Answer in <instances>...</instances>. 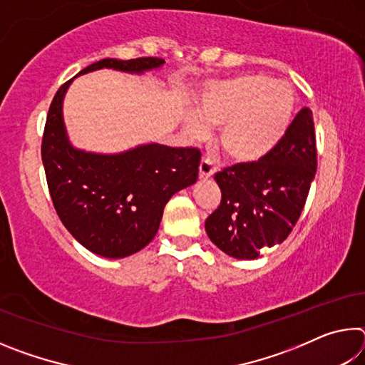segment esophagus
Segmentation results:
<instances>
[{"instance_id": "34e87169", "label": "esophagus", "mask_w": 365, "mask_h": 365, "mask_svg": "<svg viewBox=\"0 0 365 365\" xmlns=\"http://www.w3.org/2000/svg\"><path fill=\"white\" fill-rule=\"evenodd\" d=\"M215 172H217V165H215L211 159H201L200 163V177L201 178H211Z\"/></svg>"}]
</instances>
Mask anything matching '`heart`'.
Instances as JSON below:
<instances>
[{"label":"heart","instance_id":"heart-1","mask_svg":"<svg viewBox=\"0 0 365 365\" xmlns=\"http://www.w3.org/2000/svg\"><path fill=\"white\" fill-rule=\"evenodd\" d=\"M296 106L293 88L264 73H245L212 83L202 95L197 117L219 127L217 143L237 164L264 159L285 137ZM187 130L200 135L202 125L187 120Z\"/></svg>","mask_w":365,"mask_h":365}]
</instances>
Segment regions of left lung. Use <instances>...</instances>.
Returning <instances> with one entry per match:
<instances>
[{"label":"left lung","instance_id":"8db88e82","mask_svg":"<svg viewBox=\"0 0 365 365\" xmlns=\"http://www.w3.org/2000/svg\"><path fill=\"white\" fill-rule=\"evenodd\" d=\"M316 169L314 117L311 109L302 108L264 159L235 164L214 175L222 200L206 219L207 237L237 259H257L283 243L306 205Z\"/></svg>","mask_w":365,"mask_h":365}]
</instances>
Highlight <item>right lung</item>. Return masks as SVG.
I'll list each match as a JSON object with an SVG mask.
<instances>
[{
	"label": "right lung",
	"instance_id": "1",
	"mask_svg": "<svg viewBox=\"0 0 365 365\" xmlns=\"http://www.w3.org/2000/svg\"><path fill=\"white\" fill-rule=\"evenodd\" d=\"M163 64L160 58H108L78 76L104 67L141 73ZM73 78L54 95L43 132L41 159L49 195L61 222L80 245L103 257H127L156 237L172 195L196 182L201 151L158 143L120 154L76 150L63 120V100Z\"/></svg>",
	"mask_w": 365,
	"mask_h": 365
}]
</instances>
